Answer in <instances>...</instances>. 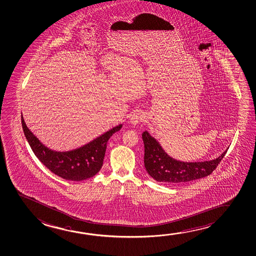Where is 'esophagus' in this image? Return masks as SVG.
Wrapping results in <instances>:
<instances>
[{
    "label": "esophagus",
    "instance_id": "34e87169",
    "mask_svg": "<svg viewBox=\"0 0 256 256\" xmlns=\"http://www.w3.org/2000/svg\"><path fill=\"white\" fill-rule=\"evenodd\" d=\"M143 118H144V116H143V114H142V113L135 112V113H134V114L130 116L129 122H130L132 126H136L138 122H142V120H143Z\"/></svg>",
    "mask_w": 256,
    "mask_h": 256
}]
</instances>
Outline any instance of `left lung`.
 <instances>
[{"mask_svg":"<svg viewBox=\"0 0 256 256\" xmlns=\"http://www.w3.org/2000/svg\"><path fill=\"white\" fill-rule=\"evenodd\" d=\"M144 166L148 175L158 182L167 184H181L210 175L218 167L227 149L214 160L183 162L170 156L160 143L148 132H143Z\"/></svg>","mask_w":256,"mask_h":256,"instance_id":"8db88e82","label":"left lung"}]
</instances>
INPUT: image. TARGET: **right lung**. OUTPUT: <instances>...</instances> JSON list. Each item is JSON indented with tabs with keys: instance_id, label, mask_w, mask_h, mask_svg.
I'll return each instance as SVG.
<instances>
[{
	"instance_id": "obj_1",
	"label": "right lung",
	"mask_w": 256,
	"mask_h": 256,
	"mask_svg": "<svg viewBox=\"0 0 256 256\" xmlns=\"http://www.w3.org/2000/svg\"><path fill=\"white\" fill-rule=\"evenodd\" d=\"M22 127L27 142L38 160L46 168L64 180L82 181L96 175L102 167L110 138L122 128L114 126L90 142L69 151H56L48 148L32 132L21 116Z\"/></svg>"
}]
</instances>
